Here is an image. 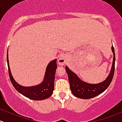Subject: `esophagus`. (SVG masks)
<instances>
[{
	"mask_svg": "<svg viewBox=\"0 0 122 122\" xmlns=\"http://www.w3.org/2000/svg\"><path fill=\"white\" fill-rule=\"evenodd\" d=\"M66 57H65V55L64 54L60 55V56H59L58 60V62L59 65H61V66H62V65H64V64L66 63Z\"/></svg>",
	"mask_w": 122,
	"mask_h": 122,
	"instance_id": "obj_1",
	"label": "esophagus"
}]
</instances>
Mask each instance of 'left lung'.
<instances>
[{
	"mask_svg": "<svg viewBox=\"0 0 122 122\" xmlns=\"http://www.w3.org/2000/svg\"><path fill=\"white\" fill-rule=\"evenodd\" d=\"M113 52V58L112 68L107 77L104 81L97 84H91L81 81L76 73L69 69L67 66L65 69L67 72L70 89L72 94L77 98L81 99H90L98 96L108 87L113 79L115 71V54L113 46L111 47Z\"/></svg>",
	"mask_w": 122,
	"mask_h": 122,
	"instance_id": "1",
	"label": "left lung"
}]
</instances>
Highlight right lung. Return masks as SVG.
<instances>
[{
    "instance_id": "obj_1",
    "label": "right lung",
    "mask_w": 122,
    "mask_h": 122,
    "mask_svg": "<svg viewBox=\"0 0 122 122\" xmlns=\"http://www.w3.org/2000/svg\"><path fill=\"white\" fill-rule=\"evenodd\" d=\"M9 74L10 81L14 88L25 97L33 100H43L50 97L54 89L55 74L57 69V59L50 61L46 67L43 81L39 85L33 86L25 87L19 85L13 78L9 66V55L7 54Z\"/></svg>"
}]
</instances>
